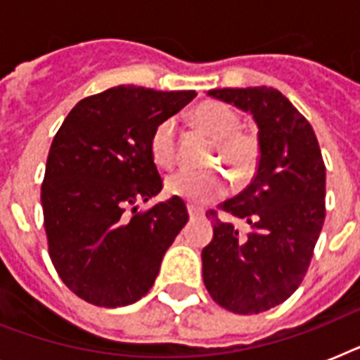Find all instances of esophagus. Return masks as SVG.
Returning <instances> with one entry per match:
<instances>
[{
    "instance_id": "esophagus-1",
    "label": "esophagus",
    "mask_w": 360,
    "mask_h": 360,
    "mask_svg": "<svg viewBox=\"0 0 360 360\" xmlns=\"http://www.w3.org/2000/svg\"><path fill=\"white\" fill-rule=\"evenodd\" d=\"M188 214H191V219H198V217H202V211L196 207H192V205H188Z\"/></svg>"
}]
</instances>
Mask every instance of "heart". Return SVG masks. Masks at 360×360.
<instances>
[{
  "label": "heart",
  "mask_w": 360,
  "mask_h": 360,
  "mask_svg": "<svg viewBox=\"0 0 360 360\" xmlns=\"http://www.w3.org/2000/svg\"><path fill=\"white\" fill-rule=\"evenodd\" d=\"M192 121L198 129L214 140L211 162H224L236 179H243L256 168L259 147L257 140L248 132L239 130V117L230 106L217 101L202 103L192 112ZM153 160L168 168L175 160V123L166 120L153 130L149 141ZM166 192L169 196L183 198L191 203H207L226 191V177L219 169H177L166 177Z\"/></svg>",
  "instance_id": "b5f03b06"
}]
</instances>
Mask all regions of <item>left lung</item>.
<instances>
[{"label":"left lung","instance_id":"left-lung-1","mask_svg":"<svg viewBox=\"0 0 360 360\" xmlns=\"http://www.w3.org/2000/svg\"><path fill=\"white\" fill-rule=\"evenodd\" d=\"M209 97L248 112L259 162L245 191L209 211L213 239L202 250L203 284L220 307L259 314L284 302L304 278L325 220V164L302 114L273 87H224Z\"/></svg>","mask_w":360,"mask_h":360}]
</instances>
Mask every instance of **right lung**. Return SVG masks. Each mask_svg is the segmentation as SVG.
Returning a JSON list of instances; mask_svg holds the SVG:
<instances>
[{
  "label": "right lung",
  "mask_w": 360,
  "mask_h": 360,
  "mask_svg": "<svg viewBox=\"0 0 360 360\" xmlns=\"http://www.w3.org/2000/svg\"><path fill=\"white\" fill-rule=\"evenodd\" d=\"M196 91L117 86L70 110L48 153L41 188L48 252L59 278L95 307L140 301L188 220L174 196L146 213H126L162 191L151 157L153 130Z\"/></svg>",
  "instance_id": "right-lung-1"
}]
</instances>
